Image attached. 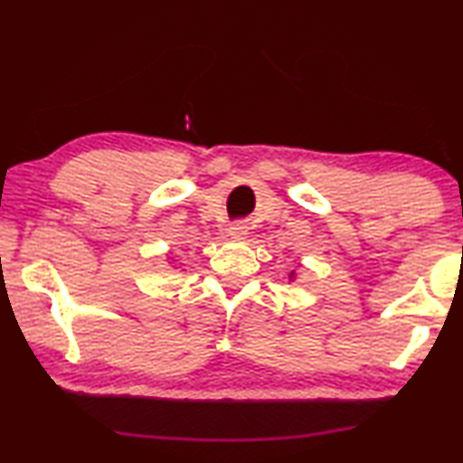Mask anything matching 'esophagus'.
Wrapping results in <instances>:
<instances>
[{
	"mask_svg": "<svg viewBox=\"0 0 463 463\" xmlns=\"http://www.w3.org/2000/svg\"><path fill=\"white\" fill-rule=\"evenodd\" d=\"M246 233H249V227H246L244 223H233L230 227V236L232 238H244Z\"/></svg>",
	"mask_w": 463,
	"mask_h": 463,
	"instance_id": "esophagus-1",
	"label": "esophagus"
}]
</instances>
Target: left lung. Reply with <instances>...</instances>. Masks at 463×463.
<instances>
[{
  "label": "left lung",
  "mask_w": 463,
  "mask_h": 463,
  "mask_svg": "<svg viewBox=\"0 0 463 463\" xmlns=\"http://www.w3.org/2000/svg\"><path fill=\"white\" fill-rule=\"evenodd\" d=\"M293 278H295V269H293V271H290V276H288V280H293Z\"/></svg>",
  "instance_id": "left-lung-1"
}]
</instances>
